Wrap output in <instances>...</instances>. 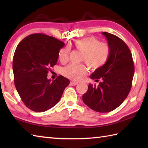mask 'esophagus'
<instances>
[{"instance_id":"obj_1","label":"esophagus","mask_w":148,"mask_h":148,"mask_svg":"<svg viewBox=\"0 0 148 148\" xmlns=\"http://www.w3.org/2000/svg\"><path fill=\"white\" fill-rule=\"evenodd\" d=\"M77 84H78L77 81H71V84L72 86H76Z\"/></svg>"}]
</instances>
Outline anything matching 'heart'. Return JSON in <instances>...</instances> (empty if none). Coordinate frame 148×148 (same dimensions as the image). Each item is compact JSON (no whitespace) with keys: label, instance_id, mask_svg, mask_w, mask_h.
<instances>
[{"label":"heart","instance_id":"1","mask_svg":"<svg viewBox=\"0 0 148 148\" xmlns=\"http://www.w3.org/2000/svg\"><path fill=\"white\" fill-rule=\"evenodd\" d=\"M74 48L81 53V61L85 63L90 69L97 70L106 64L111 55L108 44L100 42L94 37H88L76 40L73 43ZM70 49L64 47L60 49L58 55L59 61L65 64L69 59ZM87 73L84 65L69 64L63 69L62 74L72 80H79Z\"/></svg>","mask_w":148,"mask_h":148}]
</instances>
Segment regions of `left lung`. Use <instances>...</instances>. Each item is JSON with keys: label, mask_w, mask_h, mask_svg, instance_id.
Wrapping results in <instances>:
<instances>
[{"label": "left lung", "mask_w": 148, "mask_h": 148, "mask_svg": "<svg viewBox=\"0 0 148 148\" xmlns=\"http://www.w3.org/2000/svg\"><path fill=\"white\" fill-rule=\"evenodd\" d=\"M111 48L108 62L90 75L101 82L97 86L89 84L83 95L85 104L99 112L112 111L120 106L129 93L134 74V65L130 49L119 37L102 32Z\"/></svg>", "instance_id": "1"}]
</instances>
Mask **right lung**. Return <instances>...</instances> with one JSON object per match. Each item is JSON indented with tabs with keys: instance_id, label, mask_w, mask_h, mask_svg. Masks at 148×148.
Masks as SVG:
<instances>
[{
	"instance_id": "add662e5",
	"label": "right lung",
	"mask_w": 148,
	"mask_h": 148,
	"mask_svg": "<svg viewBox=\"0 0 148 148\" xmlns=\"http://www.w3.org/2000/svg\"><path fill=\"white\" fill-rule=\"evenodd\" d=\"M64 45L55 37L34 34L16 47L12 61L15 87L24 104L33 111L44 112L55 106L70 83L62 76L53 81L47 77Z\"/></svg>"
}]
</instances>
